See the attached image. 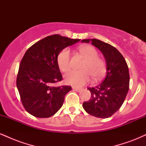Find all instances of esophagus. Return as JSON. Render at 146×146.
I'll use <instances>...</instances> for the list:
<instances>
[{
  "label": "esophagus",
  "mask_w": 146,
  "mask_h": 146,
  "mask_svg": "<svg viewBox=\"0 0 146 146\" xmlns=\"http://www.w3.org/2000/svg\"><path fill=\"white\" fill-rule=\"evenodd\" d=\"M73 90H75V91H77V92H80V90H81V89H80V88H76V87H73Z\"/></svg>",
  "instance_id": "34e87169"
}]
</instances>
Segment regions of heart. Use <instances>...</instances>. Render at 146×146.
Wrapping results in <instances>:
<instances>
[{"label":"heart","mask_w":146,"mask_h":146,"mask_svg":"<svg viewBox=\"0 0 146 146\" xmlns=\"http://www.w3.org/2000/svg\"><path fill=\"white\" fill-rule=\"evenodd\" d=\"M80 53L86 60L82 66L84 71H68L64 76L67 84L76 87H81L86 84L91 80V75L95 80L101 78L105 72V63L98 58V53L93 46L84 45L79 48ZM57 63L60 71L66 72L71 68V51L64 48L59 52L57 56Z\"/></svg>","instance_id":"heart-1"}]
</instances>
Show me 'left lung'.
I'll use <instances>...</instances> for the list:
<instances>
[{"instance_id":"obj_1","label":"left lung","mask_w":146,"mask_h":146,"mask_svg":"<svg viewBox=\"0 0 146 146\" xmlns=\"http://www.w3.org/2000/svg\"><path fill=\"white\" fill-rule=\"evenodd\" d=\"M100 49L106 62V74L100 84L88 88L91 98L83 103L86 113L99 118H108L120 108L129 90L128 64L119 51L108 43L97 39H85Z\"/></svg>"}]
</instances>
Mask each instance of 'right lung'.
<instances>
[{"mask_svg":"<svg viewBox=\"0 0 146 146\" xmlns=\"http://www.w3.org/2000/svg\"><path fill=\"white\" fill-rule=\"evenodd\" d=\"M80 40L55 34L37 42L25 53L16 86L23 106L33 116L47 118L62 107L71 86H53L62 80L57 56L62 49Z\"/></svg>","mask_w":146,"mask_h":146,"instance_id":"right-lung-1","label":"right lung"}]
</instances>
